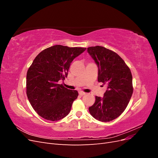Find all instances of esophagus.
Segmentation results:
<instances>
[{
	"instance_id": "esophagus-1",
	"label": "esophagus",
	"mask_w": 158,
	"mask_h": 158,
	"mask_svg": "<svg viewBox=\"0 0 158 158\" xmlns=\"http://www.w3.org/2000/svg\"><path fill=\"white\" fill-rule=\"evenodd\" d=\"M79 94L80 95H85V93L84 92H82V91H80V92H79Z\"/></svg>"
}]
</instances>
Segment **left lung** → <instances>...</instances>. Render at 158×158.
Listing matches in <instances>:
<instances>
[{
	"label": "left lung",
	"instance_id": "obj_1",
	"mask_svg": "<svg viewBox=\"0 0 158 158\" xmlns=\"http://www.w3.org/2000/svg\"><path fill=\"white\" fill-rule=\"evenodd\" d=\"M87 51L98 67V82L107 85L103 98L95 96L89 113L99 121H113L125 111L132 95L131 70L120 56L106 47H90Z\"/></svg>",
	"mask_w": 158,
	"mask_h": 158
}]
</instances>
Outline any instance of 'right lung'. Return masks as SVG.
Instances as JSON below:
<instances>
[{"label": "right lung", "mask_w": 158, "mask_h": 158, "mask_svg": "<svg viewBox=\"0 0 158 158\" xmlns=\"http://www.w3.org/2000/svg\"><path fill=\"white\" fill-rule=\"evenodd\" d=\"M85 49L56 45L42 51L33 60L27 73L26 94L40 116L56 121L69 114L78 93L59 81L67 77L71 63Z\"/></svg>", "instance_id": "1"}]
</instances>
